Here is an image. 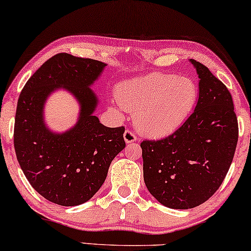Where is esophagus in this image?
I'll list each match as a JSON object with an SVG mask.
<instances>
[{"instance_id":"1","label":"esophagus","mask_w":251,"mask_h":251,"mask_svg":"<svg viewBox=\"0 0 251 251\" xmlns=\"http://www.w3.org/2000/svg\"><path fill=\"white\" fill-rule=\"evenodd\" d=\"M123 138H125L126 144L133 143V142H136V140H137V137L135 135V132H133L132 130H130V129L126 130L125 135H123Z\"/></svg>"}]
</instances>
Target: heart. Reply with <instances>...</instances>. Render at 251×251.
<instances>
[{
	"mask_svg": "<svg viewBox=\"0 0 251 251\" xmlns=\"http://www.w3.org/2000/svg\"><path fill=\"white\" fill-rule=\"evenodd\" d=\"M198 85L190 77L151 73L125 81L116 99L122 108L135 112V123L144 135H169L183 125L197 104Z\"/></svg>",
	"mask_w": 251,
	"mask_h": 251,
	"instance_id": "1",
	"label": "heart"
}]
</instances>
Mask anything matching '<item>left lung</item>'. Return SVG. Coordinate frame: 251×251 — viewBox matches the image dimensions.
Masks as SVG:
<instances>
[{
    "mask_svg": "<svg viewBox=\"0 0 251 251\" xmlns=\"http://www.w3.org/2000/svg\"><path fill=\"white\" fill-rule=\"evenodd\" d=\"M191 63L200 78L194 112L171 135L140 143L147 190L171 209L198 207L215 194L231 167L239 138L228 89L204 65Z\"/></svg>",
    "mask_w": 251,
    "mask_h": 251,
    "instance_id": "1",
    "label": "left lung"
}]
</instances>
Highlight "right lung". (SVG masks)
Here are the masks:
<instances>
[{
  "instance_id": "obj_1",
  "label": "right lung",
  "mask_w": 251,
  "mask_h": 251,
  "mask_svg": "<svg viewBox=\"0 0 251 251\" xmlns=\"http://www.w3.org/2000/svg\"><path fill=\"white\" fill-rule=\"evenodd\" d=\"M105 66L90 58L54 54L20 92L13 131L17 160L34 190L53 203L73 207L90 200L126 147L125 126L108 128L94 115L98 99L90 85ZM58 87L81 105L78 123L64 134L50 132L43 121L44 102Z\"/></svg>"
}]
</instances>
